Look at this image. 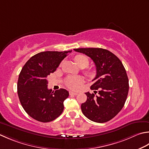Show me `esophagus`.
<instances>
[{"label": "esophagus", "mask_w": 149, "mask_h": 149, "mask_svg": "<svg viewBox=\"0 0 149 149\" xmlns=\"http://www.w3.org/2000/svg\"><path fill=\"white\" fill-rule=\"evenodd\" d=\"M70 93V95H77L78 94V93L77 92H72V91H70L69 92Z\"/></svg>", "instance_id": "1"}]
</instances>
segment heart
<instances>
[{
	"mask_svg": "<svg viewBox=\"0 0 149 149\" xmlns=\"http://www.w3.org/2000/svg\"><path fill=\"white\" fill-rule=\"evenodd\" d=\"M74 60L78 66H84L86 67L88 65L89 61L88 59L84 55H79L74 57ZM88 75L89 76H93L94 75V72L93 71H88ZM83 82V79L80 76H70L67 77L65 80V84L70 89L76 90L79 88L81 84Z\"/></svg>",
	"mask_w": 149,
	"mask_h": 149,
	"instance_id": "heart-1",
	"label": "heart"
}]
</instances>
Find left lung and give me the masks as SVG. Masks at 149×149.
Instances as JSON below:
<instances>
[{
    "mask_svg": "<svg viewBox=\"0 0 149 149\" xmlns=\"http://www.w3.org/2000/svg\"><path fill=\"white\" fill-rule=\"evenodd\" d=\"M91 58L96 67L95 82L90 86L98 95L85 93L87 100L81 104L83 114L96 123H105L123 109L129 90V79L121 61L107 49L88 48L74 49Z\"/></svg>",
    "mask_w": 149,
    "mask_h": 149,
    "instance_id": "left-lung-1",
    "label": "left lung"
}]
</instances>
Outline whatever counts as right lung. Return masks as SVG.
Here are the masks:
<instances>
[{
    "instance_id": "right-lung-1",
    "label": "right lung",
    "mask_w": 149,
    "mask_h": 149,
    "mask_svg": "<svg viewBox=\"0 0 149 149\" xmlns=\"http://www.w3.org/2000/svg\"><path fill=\"white\" fill-rule=\"evenodd\" d=\"M71 51L40 52L32 56L19 74L17 93L23 109L38 121H54L62 113L63 102L68 97L66 90L52 92L48 88L47 78Z\"/></svg>"
}]
</instances>
